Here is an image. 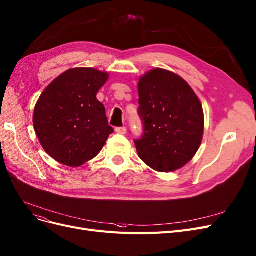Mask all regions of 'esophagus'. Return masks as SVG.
<instances>
[{"instance_id": "1", "label": "esophagus", "mask_w": 256, "mask_h": 256, "mask_svg": "<svg viewBox=\"0 0 256 256\" xmlns=\"http://www.w3.org/2000/svg\"><path fill=\"white\" fill-rule=\"evenodd\" d=\"M116 131L120 134H127V128L126 127H118Z\"/></svg>"}]
</instances>
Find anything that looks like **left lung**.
<instances>
[{
	"mask_svg": "<svg viewBox=\"0 0 256 256\" xmlns=\"http://www.w3.org/2000/svg\"><path fill=\"white\" fill-rule=\"evenodd\" d=\"M138 104L143 124L142 136L134 140L138 156L162 172L190 162L201 144L204 116L188 84L166 70H152L138 82Z\"/></svg>",
	"mask_w": 256,
	"mask_h": 256,
	"instance_id": "left-lung-1",
	"label": "left lung"
}]
</instances>
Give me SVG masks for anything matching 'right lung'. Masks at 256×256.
<instances>
[{
	"label": "right lung",
	"instance_id": "right-lung-1",
	"mask_svg": "<svg viewBox=\"0 0 256 256\" xmlns=\"http://www.w3.org/2000/svg\"><path fill=\"white\" fill-rule=\"evenodd\" d=\"M108 77L91 68H71L41 94L34 127L44 150L57 162L77 167L92 160L114 131L96 98Z\"/></svg>",
	"mask_w": 256,
	"mask_h": 256
}]
</instances>
